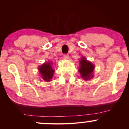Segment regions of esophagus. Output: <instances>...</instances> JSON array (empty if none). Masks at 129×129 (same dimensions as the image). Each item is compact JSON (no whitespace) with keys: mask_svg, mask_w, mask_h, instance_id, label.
<instances>
[{"mask_svg":"<svg viewBox=\"0 0 129 129\" xmlns=\"http://www.w3.org/2000/svg\"><path fill=\"white\" fill-rule=\"evenodd\" d=\"M63 58L65 59H68L69 58V55L68 54H64L63 55Z\"/></svg>","mask_w":129,"mask_h":129,"instance_id":"obj_1","label":"esophagus"}]
</instances>
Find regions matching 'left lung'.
I'll list each match as a JSON object with an SVG mask.
<instances>
[{"instance_id": "1", "label": "left lung", "mask_w": 129, "mask_h": 129, "mask_svg": "<svg viewBox=\"0 0 129 129\" xmlns=\"http://www.w3.org/2000/svg\"><path fill=\"white\" fill-rule=\"evenodd\" d=\"M81 67H80L79 72L81 73L82 78L85 80L89 79L92 78L93 75H91L94 67L90 62L88 61L85 59V57H82V59L80 61Z\"/></svg>"}]
</instances>
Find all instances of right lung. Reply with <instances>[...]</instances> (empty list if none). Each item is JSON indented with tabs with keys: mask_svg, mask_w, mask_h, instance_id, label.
<instances>
[{
	"mask_svg": "<svg viewBox=\"0 0 129 129\" xmlns=\"http://www.w3.org/2000/svg\"><path fill=\"white\" fill-rule=\"evenodd\" d=\"M39 70L42 75L43 79L46 81H50L54 72V70L50 65V62L44 63L39 68Z\"/></svg>",
	"mask_w": 129,
	"mask_h": 129,
	"instance_id": "right-lung-1",
	"label": "right lung"
}]
</instances>
